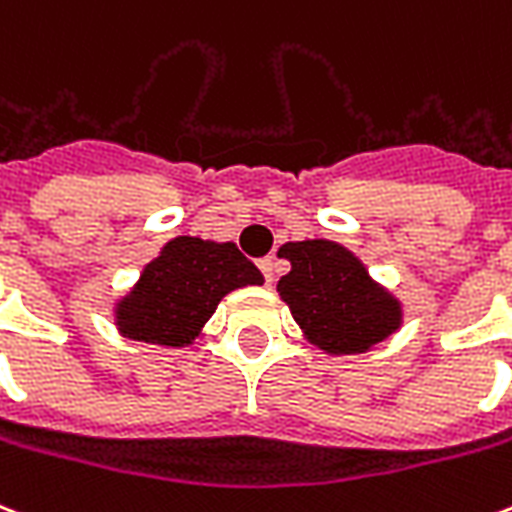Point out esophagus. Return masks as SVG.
Masks as SVG:
<instances>
[{"label":"esophagus","instance_id":"1","mask_svg":"<svg viewBox=\"0 0 512 512\" xmlns=\"http://www.w3.org/2000/svg\"><path fill=\"white\" fill-rule=\"evenodd\" d=\"M260 271H263V276H265V282L271 284L273 282V271H276V263H273V257H263V260H260Z\"/></svg>","mask_w":512,"mask_h":512}]
</instances>
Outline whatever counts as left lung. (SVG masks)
I'll return each instance as SVG.
<instances>
[{
	"label": "left lung",
	"mask_w": 512,
	"mask_h": 512,
	"mask_svg": "<svg viewBox=\"0 0 512 512\" xmlns=\"http://www.w3.org/2000/svg\"><path fill=\"white\" fill-rule=\"evenodd\" d=\"M279 255L290 260L292 271L276 290L308 341L327 354H360L400 327V303L341 244L290 241Z\"/></svg>",
	"instance_id": "8db88e82"
}]
</instances>
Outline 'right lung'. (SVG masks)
I'll return each mask as SVG.
<instances>
[{
  "mask_svg": "<svg viewBox=\"0 0 512 512\" xmlns=\"http://www.w3.org/2000/svg\"><path fill=\"white\" fill-rule=\"evenodd\" d=\"M247 284H263V273L236 244L179 236L144 265L142 279L117 303V327L134 341L185 346L217 303Z\"/></svg>",
  "mask_w": 512,
  "mask_h": 512,
  "instance_id": "add662e5",
  "label": "right lung"
}]
</instances>
